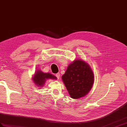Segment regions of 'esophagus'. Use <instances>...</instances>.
Here are the masks:
<instances>
[{"label": "esophagus", "instance_id": "34e87169", "mask_svg": "<svg viewBox=\"0 0 127 127\" xmlns=\"http://www.w3.org/2000/svg\"><path fill=\"white\" fill-rule=\"evenodd\" d=\"M56 77H57V79H59L60 78V73H56Z\"/></svg>", "mask_w": 127, "mask_h": 127}]
</instances>
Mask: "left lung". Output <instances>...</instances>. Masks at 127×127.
<instances>
[{
	"label": "left lung",
	"mask_w": 127,
	"mask_h": 127,
	"mask_svg": "<svg viewBox=\"0 0 127 127\" xmlns=\"http://www.w3.org/2000/svg\"><path fill=\"white\" fill-rule=\"evenodd\" d=\"M62 79L70 96L76 99L90 92L94 83V74L88 64L77 59L69 65Z\"/></svg>",
	"instance_id": "obj_1"
}]
</instances>
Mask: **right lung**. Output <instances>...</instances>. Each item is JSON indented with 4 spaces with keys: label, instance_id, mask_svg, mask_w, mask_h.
Segmentation results:
<instances>
[{
    "label": "right lung",
    "instance_id": "add662e5",
    "mask_svg": "<svg viewBox=\"0 0 127 127\" xmlns=\"http://www.w3.org/2000/svg\"><path fill=\"white\" fill-rule=\"evenodd\" d=\"M56 79V77L50 73H44L40 70H37L32 78V80L37 86H43L47 79Z\"/></svg>",
    "mask_w": 127,
    "mask_h": 127
}]
</instances>
